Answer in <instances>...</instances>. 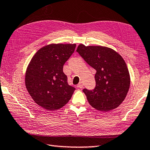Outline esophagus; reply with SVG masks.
I'll use <instances>...</instances> for the list:
<instances>
[{
  "instance_id": "1",
  "label": "esophagus",
  "mask_w": 150,
  "mask_h": 150,
  "mask_svg": "<svg viewBox=\"0 0 150 150\" xmlns=\"http://www.w3.org/2000/svg\"><path fill=\"white\" fill-rule=\"evenodd\" d=\"M83 86H84V84H83V83L82 82V81H81V82H79V83L77 84V87L79 88H82Z\"/></svg>"
}]
</instances>
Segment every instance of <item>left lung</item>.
<instances>
[{"label":"left lung","instance_id":"8db88e82","mask_svg":"<svg viewBox=\"0 0 150 150\" xmlns=\"http://www.w3.org/2000/svg\"><path fill=\"white\" fill-rule=\"evenodd\" d=\"M77 52L89 66L96 69V86L92 91L84 88L92 107L101 111L115 109L124 101L130 79L126 63L113 49L102 46H78Z\"/></svg>","mask_w":150,"mask_h":150}]
</instances>
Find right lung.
<instances>
[{
	"mask_svg": "<svg viewBox=\"0 0 150 150\" xmlns=\"http://www.w3.org/2000/svg\"><path fill=\"white\" fill-rule=\"evenodd\" d=\"M75 44H51L39 49L25 73V86L33 100L45 110H59L69 101L75 88L67 83L64 64Z\"/></svg>",
	"mask_w": 150,
	"mask_h": 150,
	"instance_id": "right-lung-1",
	"label": "right lung"
}]
</instances>
